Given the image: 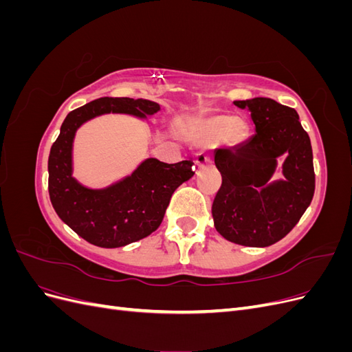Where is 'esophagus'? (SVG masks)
I'll use <instances>...</instances> for the list:
<instances>
[{
  "label": "esophagus",
  "instance_id": "esophagus-1",
  "mask_svg": "<svg viewBox=\"0 0 352 352\" xmlns=\"http://www.w3.org/2000/svg\"><path fill=\"white\" fill-rule=\"evenodd\" d=\"M197 164H198L199 168L211 164V155L207 154V153H199V154L197 155Z\"/></svg>",
  "mask_w": 352,
  "mask_h": 352
}]
</instances>
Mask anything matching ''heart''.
<instances>
[{
    "instance_id": "1",
    "label": "heart",
    "mask_w": 352,
    "mask_h": 352,
    "mask_svg": "<svg viewBox=\"0 0 352 352\" xmlns=\"http://www.w3.org/2000/svg\"><path fill=\"white\" fill-rule=\"evenodd\" d=\"M220 135L225 138V142L235 146L245 142L248 138V126L241 119H233L232 116L220 114L212 116L202 122L195 132L199 142H208L216 140Z\"/></svg>"
}]
</instances>
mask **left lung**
Here are the masks:
<instances>
[{"mask_svg": "<svg viewBox=\"0 0 352 352\" xmlns=\"http://www.w3.org/2000/svg\"><path fill=\"white\" fill-rule=\"evenodd\" d=\"M247 109L255 133L235 148H219L214 163L221 186L212 201L220 235L243 247H269L289 233L311 204L316 188L310 136L300 116L272 98L233 101ZM286 155L284 179H270Z\"/></svg>", "mask_w": 352, "mask_h": 352, "instance_id": "obj_1", "label": "left lung"}]
</instances>
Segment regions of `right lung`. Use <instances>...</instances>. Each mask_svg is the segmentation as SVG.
<instances>
[{
  "label": "right lung",
  "mask_w": 352,
  "mask_h": 352,
  "mask_svg": "<svg viewBox=\"0 0 352 352\" xmlns=\"http://www.w3.org/2000/svg\"><path fill=\"white\" fill-rule=\"evenodd\" d=\"M160 110L148 100L104 97L67 114L48 157V192L58 217L80 238L101 248H119L151 235L162 225L175 190L194 176V162L167 164L146 158L131 176L107 188L80 185L73 173V140L79 127L109 113L146 119Z\"/></svg>",
  "instance_id": "1"
}]
</instances>
